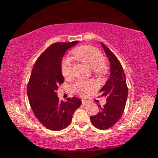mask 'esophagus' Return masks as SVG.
I'll return each mask as SVG.
<instances>
[{"mask_svg": "<svg viewBox=\"0 0 158 158\" xmlns=\"http://www.w3.org/2000/svg\"><path fill=\"white\" fill-rule=\"evenodd\" d=\"M89 101L88 100H82V104L84 105H87L88 104H89Z\"/></svg>", "mask_w": 158, "mask_h": 158, "instance_id": "1", "label": "esophagus"}]
</instances>
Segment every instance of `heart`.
<instances>
[{
	"instance_id": "obj_1",
	"label": "heart",
	"mask_w": 158,
	"mask_h": 158,
	"mask_svg": "<svg viewBox=\"0 0 158 158\" xmlns=\"http://www.w3.org/2000/svg\"><path fill=\"white\" fill-rule=\"evenodd\" d=\"M74 58L86 65L96 76H105L108 71L107 65L105 61L104 56L97 48L89 45L78 47L72 52ZM61 73L65 79H70L73 77V63L68 58L63 59L61 63ZM96 84L92 81L78 80L72 85L73 91L79 96H85L95 90Z\"/></svg>"
}]
</instances>
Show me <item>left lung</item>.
<instances>
[{
	"label": "left lung",
	"instance_id": "left-lung-1",
	"mask_svg": "<svg viewBox=\"0 0 158 158\" xmlns=\"http://www.w3.org/2000/svg\"><path fill=\"white\" fill-rule=\"evenodd\" d=\"M110 62V76L105 85L100 90L101 96L106 98V103L98 114L90 116V122L100 130H107L116 123L123 114L128 89L126 78L121 63L114 53L101 42Z\"/></svg>",
	"mask_w": 158,
	"mask_h": 158
}]
</instances>
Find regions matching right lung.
I'll use <instances>...</instances> for the list:
<instances>
[{"label": "right lung", "instance_id": "add662e5", "mask_svg": "<svg viewBox=\"0 0 158 158\" xmlns=\"http://www.w3.org/2000/svg\"><path fill=\"white\" fill-rule=\"evenodd\" d=\"M78 41L57 42L47 48L35 63L27 86L29 103L37 119L50 130L59 131L68 127L74 111L81 105L76 98L60 101L58 86L64 82L61 61L66 51Z\"/></svg>", "mask_w": 158, "mask_h": 158}]
</instances>
